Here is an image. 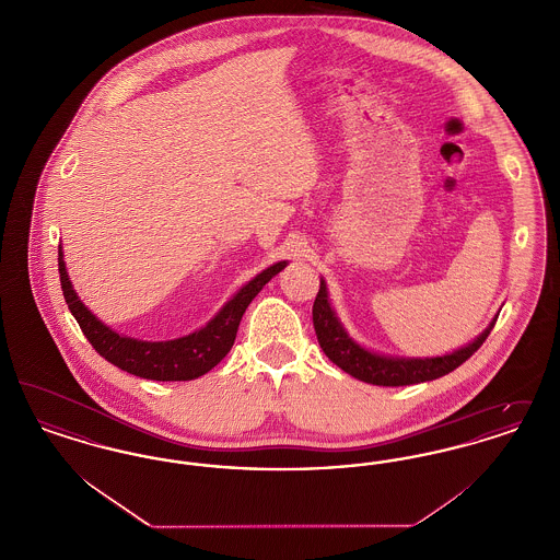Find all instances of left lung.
<instances>
[{
  "mask_svg": "<svg viewBox=\"0 0 560 560\" xmlns=\"http://www.w3.org/2000/svg\"><path fill=\"white\" fill-rule=\"evenodd\" d=\"M495 319L489 323V327L480 334L475 342L468 347L459 348L443 357H430V359H399V357H384L372 352L368 348L357 345L342 327V323L336 317L325 281L320 279L319 293L313 304V325L319 340V347L327 354L331 363H336L340 370L350 373L352 377L375 384V386H409L420 384L428 380H436L441 375H447L455 368H459L464 361H468L480 345L491 334Z\"/></svg>",
  "mask_w": 560,
  "mask_h": 560,
  "instance_id": "obj_1",
  "label": "left lung"
}]
</instances>
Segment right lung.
<instances>
[{
	"label": "right lung",
	"mask_w": 560,
	"mask_h": 560,
	"mask_svg": "<svg viewBox=\"0 0 560 560\" xmlns=\"http://www.w3.org/2000/svg\"><path fill=\"white\" fill-rule=\"evenodd\" d=\"M285 265H288L285 260L277 262L267 270H262L260 275H256L222 306V311L206 327L178 340L142 342L128 336H119L85 308V304L78 298V293L69 281L67 267L62 260V247H58V272H60L65 302L69 304V311L80 323L81 331L88 338V342L115 368L138 377L158 380V382L195 380L215 368L235 345L241 317L249 306V302L277 272L285 268Z\"/></svg>",
	"instance_id": "add662e5"
}]
</instances>
